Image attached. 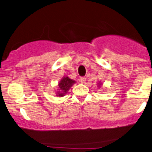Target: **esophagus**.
<instances>
[{"instance_id":"34e87169","label":"esophagus","mask_w":152,"mask_h":152,"mask_svg":"<svg viewBox=\"0 0 152 152\" xmlns=\"http://www.w3.org/2000/svg\"><path fill=\"white\" fill-rule=\"evenodd\" d=\"M80 82L82 83H85L86 81V77H81L80 78Z\"/></svg>"}]
</instances>
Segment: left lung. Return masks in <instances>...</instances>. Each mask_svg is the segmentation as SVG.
I'll return each instance as SVG.
<instances>
[{
  "mask_svg": "<svg viewBox=\"0 0 152 152\" xmlns=\"http://www.w3.org/2000/svg\"><path fill=\"white\" fill-rule=\"evenodd\" d=\"M100 85H101V84H100Z\"/></svg>",
  "mask_w": 152,
  "mask_h": 152,
  "instance_id": "8db88e82",
  "label": "left lung"
}]
</instances>
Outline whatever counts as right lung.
I'll use <instances>...</instances> for the list:
<instances>
[{
  "instance_id": "1",
  "label": "right lung",
  "mask_w": 152,
  "mask_h": 152,
  "mask_svg": "<svg viewBox=\"0 0 152 152\" xmlns=\"http://www.w3.org/2000/svg\"><path fill=\"white\" fill-rule=\"evenodd\" d=\"M74 80L70 79L69 77H64L62 79L60 80V82L58 84V89L57 96H64V94L67 92V91L69 90V88L72 86V85L75 83Z\"/></svg>"
}]
</instances>
